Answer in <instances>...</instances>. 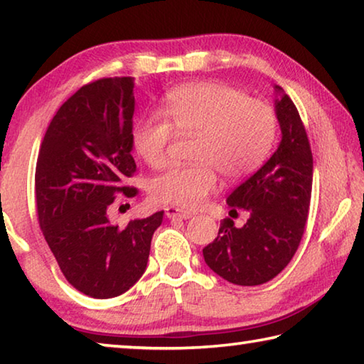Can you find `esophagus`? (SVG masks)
Masks as SVG:
<instances>
[{
	"label": "esophagus",
	"instance_id": "1",
	"mask_svg": "<svg viewBox=\"0 0 364 364\" xmlns=\"http://www.w3.org/2000/svg\"><path fill=\"white\" fill-rule=\"evenodd\" d=\"M165 217L167 218H180V220H189L193 217V213H189L186 210H181V208H176V207H167L165 208Z\"/></svg>",
	"mask_w": 364,
	"mask_h": 364
}]
</instances>
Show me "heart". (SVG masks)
Masks as SVG:
<instances>
[{"label": "heart", "instance_id": "heart-1", "mask_svg": "<svg viewBox=\"0 0 364 364\" xmlns=\"http://www.w3.org/2000/svg\"><path fill=\"white\" fill-rule=\"evenodd\" d=\"M162 114L138 120L132 141L152 168L167 164V149L178 134H197L193 167H171L154 178L149 194L159 204L196 208L218 186L217 170L239 180L260 167L276 136V117L267 102L220 83L178 86L165 97Z\"/></svg>", "mask_w": 364, "mask_h": 364}]
</instances>
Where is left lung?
Returning <instances> with one entry per match:
<instances>
[{
  "instance_id": "left-lung-1",
  "label": "left lung",
  "mask_w": 364,
  "mask_h": 364,
  "mask_svg": "<svg viewBox=\"0 0 364 364\" xmlns=\"http://www.w3.org/2000/svg\"><path fill=\"white\" fill-rule=\"evenodd\" d=\"M273 90L281 128L278 149L226 199L230 207L249 210L247 223L236 228L225 218L218 236L202 250L208 268L237 286L263 284L287 267L304 236L310 208V143L291 97L279 85Z\"/></svg>"
}]
</instances>
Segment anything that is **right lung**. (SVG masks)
Masks as SVG:
<instances>
[{
	"instance_id": "1",
	"label": "right lung",
	"mask_w": 364,
	"mask_h": 364,
	"mask_svg": "<svg viewBox=\"0 0 364 364\" xmlns=\"http://www.w3.org/2000/svg\"><path fill=\"white\" fill-rule=\"evenodd\" d=\"M134 78H102L80 88L49 123L35 170L40 226L65 279L93 299H112L134 286L147 267L152 234L164 212L109 218L115 194L136 164L132 156Z\"/></svg>"
}]
</instances>
